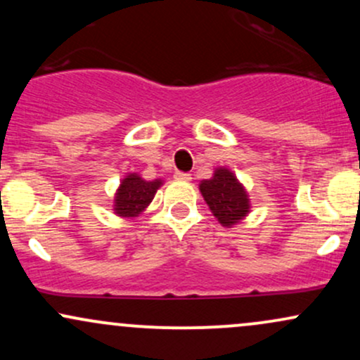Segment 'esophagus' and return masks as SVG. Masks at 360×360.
<instances>
[{"instance_id": "1", "label": "esophagus", "mask_w": 360, "mask_h": 360, "mask_svg": "<svg viewBox=\"0 0 360 360\" xmlns=\"http://www.w3.org/2000/svg\"><path fill=\"white\" fill-rule=\"evenodd\" d=\"M174 177L177 181H191V174H188V172H176Z\"/></svg>"}]
</instances>
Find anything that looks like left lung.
Segmentation results:
<instances>
[{"instance_id": "left-lung-1", "label": "left lung", "mask_w": 360, "mask_h": 360, "mask_svg": "<svg viewBox=\"0 0 360 360\" xmlns=\"http://www.w3.org/2000/svg\"><path fill=\"white\" fill-rule=\"evenodd\" d=\"M200 191L213 217L223 226L237 225L250 212L249 194L230 169H214L212 179H203L200 183Z\"/></svg>"}]
</instances>
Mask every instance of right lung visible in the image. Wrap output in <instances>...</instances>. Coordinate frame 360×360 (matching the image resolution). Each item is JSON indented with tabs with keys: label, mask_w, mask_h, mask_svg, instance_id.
<instances>
[{
	"label": "right lung",
	"mask_w": 360,
	"mask_h": 360,
	"mask_svg": "<svg viewBox=\"0 0 360 360\" xmlns=\"http://www.w3.org/2000/svg\"><path fill=\"white\" fill-rule=\"evenodd\" d=\"M162 186V179L146 181L137 172H130L120 183L115 193L113 212L122 218H135L154 200L157 189Z\"/></svg>",
	"instance_id": "right-lung-1"
}]
</instances>
